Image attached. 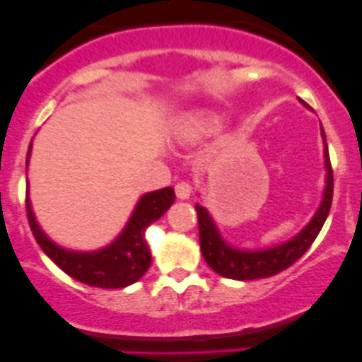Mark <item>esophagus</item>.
<instances>
[{
  "label": "esophagus",
  "instance_id": "34e87169",
  "mask_svg": "<svg viewBox=\"0 0 362 362\" xmlns=\"http://www.w3.org/2000/svg\"><path fill=\"white\" fill-rule=\"evenodd\" d=\"M175 192H177L178 199H189V196H191L192 192V185L189 184V182L182 180L175 185Z\"/></svg>",
  "mask_w": 362,
  "mask_h": 362
}]
</instances>
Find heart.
I'll return each instance as SVG.
<instances>
[{"mask_svg": "<svg viewBox=\"0 0 362 362\" xmlns=\"http://www.w3.org/2000/svg\"><path fill=\"white\" fill-rule=\"evenodd\" d=\"M221 126V117L215 115V113L196 112L182 120L180 127H178V133L184 138H187V140H199V138L208 136V134L218 131Z\"/></svg>", "mask_w": 362, "mask_h": 362, "instance_id": "b5f03b06", "label": "heart"}]
</instances>
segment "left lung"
Wrapping results in <instances>:
<instances>
[{
	"label": "left lung",
	"mask_w": 362,
	"mask_h": 362,
	"mask_svg": "<svg viewBox=\"0 0 362 362\" xmlns=\"http://www.w3.org/2000/svg\"><path fill=\"white\" fill-rule=\"evenodd\" d=\"M306 105V103H305ZM308 107V105H306ZM320 134L324 138V158H326V191L324 199L320 203L319 210L313 215L305 229L294 236L289 242L276 245L273 249L266 250H242L228 245L218 235L217 226L214 224L211 217L208 215L206 208L202 204H196L198 211V226H199V247L206 264L218 275L233 280H255L273 276L276 273L284 272L289 266H293L306 250L315 242L317 235L322 229L327 215H329L331 203H333V168H331L329 152H327L326 134L320 127Z\"/></svg>",
	"instance_id": "8db88e82"
}]
</instances>
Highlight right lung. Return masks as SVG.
Instances as JSON below:
<instances>
[{
  "label": "right lung",
  "mask_w": 362,
  "mask_h": 362,
  "mask_svg": "<svg viewBox=\"0 0 362 362\" xmlns=\"http://www.w3.org/2000/svg\"><path fill=\"white\" fill-rule=\"evenodd\" d=\"M29 154H31V145H29L28 159ZM173 202V187H164L141 196L129 222L124 231L117 236L115 242L96 252L61 249L40 229L29 199H25V211H28L29 228L38 245L66 275L87 286L122 289L140 280L147 273L152 257L147 240H145V229L152 222L158 221Z\"/></svg>",
  "instance_id": "add662e5"
}]
</instances>
